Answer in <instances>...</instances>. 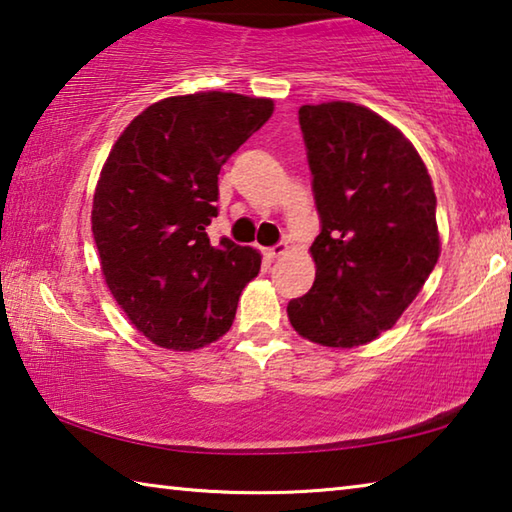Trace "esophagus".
Returning a JSON list of instances; mask_svg holds the SVG:
<instances>
[{"label": "esophagus", "instance_id": "obj_1", "mask_svg": "<svg viewBox=\"0 0 512 512\" xmlns=\"http://www.w3.org/2000/svg\"><path fill=\"white\" fill-rule=\"evenodd\" d=\"M287 250H289L287 244H277V246H273V248H266V250H264V257H266V259L282 257L284 253H287Z\"/></svg>", "mask_w": 512, "mask_h": 512}]
</instances>
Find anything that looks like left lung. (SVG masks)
I'll return each mask as SVG.
<instances>
[{
    "label": "left lung",
    "instance_id": "obj_1",
    "mask_svg": "<svg viewBox=\"0 0 512 512\" xmlns=\"http://www.w3.org/2000/svg\"><path fill=\"white\" fill-rule=\"evenodd\" d=\"M298 119L320 235L314 287L287 314L309 341L357 348L397 323L436 266V194L413 144L377 112L329 101Z\"/></svg>",
    "mask_w": 512,
    "mask_h": 512
}]
</instances>
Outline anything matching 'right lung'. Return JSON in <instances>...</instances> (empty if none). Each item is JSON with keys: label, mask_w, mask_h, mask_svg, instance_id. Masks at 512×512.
<instances>
[{"label": "right lung", "mask_w": 512, "mask_h": 512, "mask_svg": "<svg viewBox=\"0 0 512 512\" xmlns=\"http://www.w3.org/2000/svg\"><path fill=\"white\" fill-rule=\"evenodd\" d=\"M273 115L235 92L169 97L140 112L112 146L92 203L101 271L131 323L167 350L228 332L241 289L262 266L250 246L210 244L219 171Z\"/></svg>", "instance_id": "add662e5"}]
</instances>
